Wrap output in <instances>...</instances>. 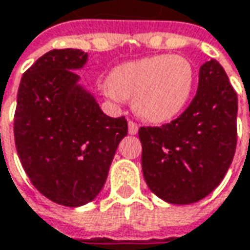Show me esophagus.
I'll list each match as a JSON object with an SVG mask.
<instances>
[{
  "mask_svg": "<svg viewBox=\"0 0 250 250\" xmlns=\"http://www.w3.org/2000/svg\"><path fill=\"white\" fill-rule=\"evenodd\" d=\"M137 131H138V125H137L136 122L130 120L128 122V133L130 134H137Z\"/></svg>",
  "mask_w": 250,
  "mask_h": 250,
  "instance_id": "34e87169",
  "label": "esophagus"
}]
</instances>
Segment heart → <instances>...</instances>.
Segmentation results:
<instances>
[{
    "label": "heart",
    "mask_w": 250,
    "mask_h": 250,
    "mask_svg": "<svg viewBox=\"0 0 250 250\" xmlns=\"http://www.w3.org/2000/svg\"><path fill=\"white\" fill-rule=\"evenodd\" d=\"M193 82L194 71L188 59L164 54L116 67L104 83V92L117 101L134 99L140 117L164 123L188 104Z\"/></svg>",
    "instance_id": "b5f03b06"
}]
</instances>
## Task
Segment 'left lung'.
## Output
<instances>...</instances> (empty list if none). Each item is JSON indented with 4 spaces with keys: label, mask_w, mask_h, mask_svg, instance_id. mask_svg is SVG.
<instances>
[{
    "label": "left lung",
    "mask_w": 250,
    "mask_h": 250,
    "mask_svg": "<svg viewBox=\"0 0 250 250\" xmlns=\"http://www.w3.org/2000/svg\"><path fill=\"white\" fill-rule=\"evenodd\" d=\"M238 96L217 60L200 67L186 110L161 127L143 125L141 165L148 188L172 204L204 199L224 179L236 148Z\"/></svg>",
    "instance_id": "obj_1"
}]
</instances>
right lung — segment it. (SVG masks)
Here are the masks:
<instances>
[{"label": "right lung", "mask_w": 250, "mask_h": 250, "mask_svg": "<svg viewBox=\"0 0 250 250\" xmlns=\"http://www.w3.org/2000/svg\"><path fill=\"white\" fill-rule=\"evenodd\" d=\"M88 54L54 49L33 62L21 80L14 116L18 157L32 185L67 207L92 201L128 127L125 116L109 117L72 70Z\"/></svg>", "instance_id": "1"}]
</instances>
